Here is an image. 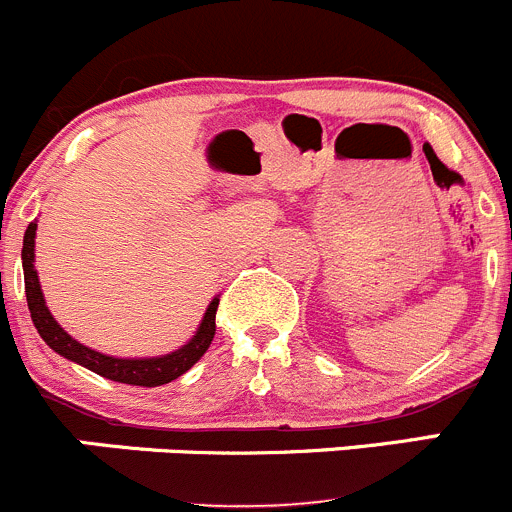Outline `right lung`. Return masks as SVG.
<instances>
[{
	"label": "right lung",
	"mask_w": 512,
	"mask_h": 512,
	"mask_svg": "<svg viewBox=\"0 0 512 512\" xmlns=\"http://www.w3.org/2000/svg\"><path fill=\"white\" fill-rule=\"evenodd\" d=\"M34 236H37V221L27 226L24 231V246H22V268H24V291H27V303L29 313H32V321L37 326L39 336L44 338L52 351H57L59 356L69 358V361L79 363V366L89 368L96 376H104L109 381L129 383V386H164L171 383L174 378L184 376L206 351H209L211 341H214L216 333V308H219V298L209 303L204 318H201L199 328H196L194 338H191L186 346H181L179 351H171L166 356L156 358H114L106 356V353L94 351V348L84 346V343L74 341L57 321L49 313L47 301H44L42 286H39L37 268H34Z\"/></svg>",
	"instance_id": "add662e5"
}]
</instances>
